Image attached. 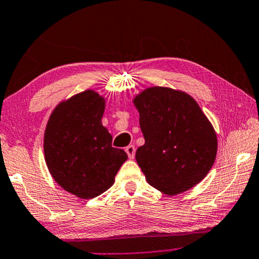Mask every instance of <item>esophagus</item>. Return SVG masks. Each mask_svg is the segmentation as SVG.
<instances>
[{"instance_id":"34e87169","label":"esophagus","mask_w":259,"mask_h":259,"mask_svg":"<svg viewBox=\"0 0 259 259\" xmlns=\"http://www.w3.org/2000/svg\"><path fill=\"white\" fill-rule=\"evenodd\" d=\"M126 153H127V155H128L130 159H133L134 155H136V146H133V145L127 146Z\"/></svg>"}]
</instances>
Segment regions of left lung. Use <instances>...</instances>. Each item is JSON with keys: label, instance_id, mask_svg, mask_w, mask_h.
I'll return each instance as SVG.
<instances>
[{"label": "left lung", "instance_id": "left-lung-1", "mask_svg": "<svg viewBox=\"0 0 259 259\" xmlns=\"http://www.w3.org/2000/svg\"><path fill=\"white\" fill-rule=\"evenodd\" d=\"M133 103L145 138L136 160L149 185L176 195L201 182L215 162L217 137L198 104L160 86L146 89Z\"/></svg>", "mask_w": 259, "mask_h": 259}]
</instances>
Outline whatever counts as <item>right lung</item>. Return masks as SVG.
<instances>
[{"mask_svg": "<svg viewBox=\"0 0 259 259\" xmlns=\"http://www.w3.org/2000/svg\"><path fill=\"white\" fill-rule=\"evenodd\" d=\"M105 100L92 90L62 102L49 119L44 156L49 171L66 192L93 198L110 188L125 151L112 147V136L102 123Z\"/></svg>", "mask_w": 259, "mask_h": 259, "instance_id": "right-lung-1", "label": "right lung"}]
</instances>
